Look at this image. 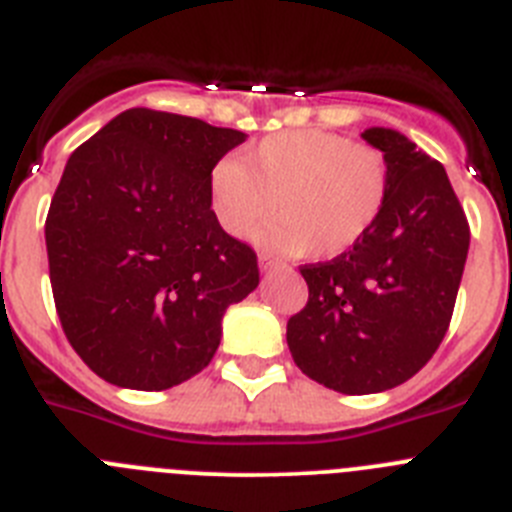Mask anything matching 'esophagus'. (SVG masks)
Masks as SVG:
<instances>
[{
  "label": "esophagus",
  "instance_id": "obj_1",
  "mask_svg": "<svg viewBox=\"0 0 512 512\" xmlns=\"http://www.w3.org/2000/svg\"><path fill=\"white\" fill-rule=\"evenodd\" d=\"M279 266H282V264H279V261L274 259V256H269V253H261V256H259V269L264 271V274H266V271L279 269Z\"/></svg>",
  "mask_w": 512,
  "mask_h": 512
}]
</instances>
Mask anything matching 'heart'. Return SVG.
<instances>
[{
    "label": "heart",
    "instance_id": "b5f03b06",
    "mask_svg": "<svg viewBox=\"0 0 512 512\" xmlns=\"http://www.w3.org/2000/svg\"><path fill=\"white\" fill-rule=\"evenodd\" d=\"M390 197V166L377 148L323 130L271 135L243 156L225 158L210 174V205L233 238L259 233V243L307 259L351 251L382 215Z\"/></svg>",
    "mask_w": 512,
    "mask_h": 512
}]
</instances>
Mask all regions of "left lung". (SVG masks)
<instances>
[{
  "mask_svg": "<svg viewBox=\"0 0 512 512\" xmlns=\"http://www.w3.org/2000/svg\"><path fill=\"white\" fill-rule=\"evenodd\" d=\"M390 166V197L351 251L302 266L310 297L287 323L302 374L341 395L392 390L418 374L449 330L469 225L449 176L408 135L366 128Z\"/></svg>",
  "mask_w": 512,
  "mask_h": 512,
  "instance_id": "8db88e82",
  "label": "left lung"
}]
</instances>
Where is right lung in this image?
<instances>
[{
  "label": "right lung",
  "mask_w": 512,
  "mask_h": 512,
  "mask_svg": "<svg viewBox=\"0 0 512 512\" xmlns=\"http://www.w3.org/2000/svg\"><path fill=\"white\" fill-rule=\"evenodd\" d=\"M246 133L133 107L71 153L45 220L51 287L81 361L125 390L200 374L223 315L259 287L256 253L220 228L210 174Z\"/></svg>",
  "instance_id": "right-lung-1"
}]
</instances>
